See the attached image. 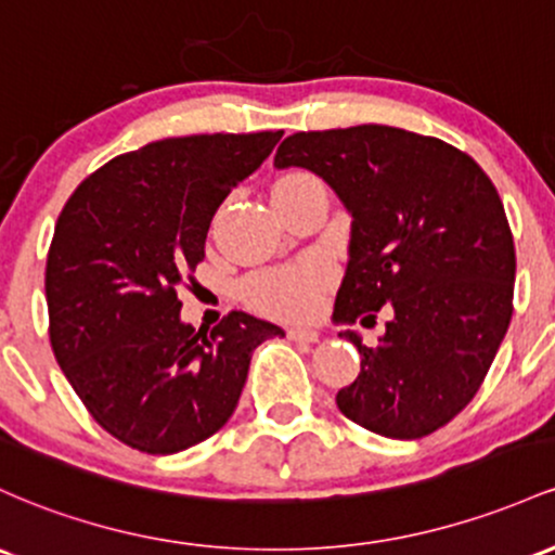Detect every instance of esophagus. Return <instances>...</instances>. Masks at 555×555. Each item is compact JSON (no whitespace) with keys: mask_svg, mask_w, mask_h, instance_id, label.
<instances>
[{"mask_svg":"<svg viewBox=\"0 0 555 555\" xmlns=\"http://www.w3.org/2000/svg\"><path fill=\"white\" fill-rule=\"evenodd\" d=\"M287 337L292 339V343L313 345V343H319L321 334L315 332V328H287Z\"/></svg>","mask_w":555,"mask_h":555,"instance_id":"1","label":"esophagus"}]
</instances>
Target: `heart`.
<instances>
[{"label": "heart", "mask_w": 555, "mask_h": 555, "mask_svg": "<svg viewBox=\"0 0 555 555\" xmlns=\"http://www.w3.org/2000/svg\"><path fill=\"white\" fill-rule=\"evenodd\" d=\"M302 184H321L308 173L284 176L273 189H292ZM328 273L319 263H295L249 282L247 297L255 308L279 319H308L324 302Z\"/></svg>", "instance_id": "heart-1"}]
</instances>
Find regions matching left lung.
I'll list each match as a JSON object with an SVG mask.
<instances>
[{"label": "left lung", "mask_w": 555, "mask_h": 555, "mask_svg": "<svg viewBox=\"0 0 555 555\" xmlns=\"http://www.w3.org/2000/svg\"><path fill=\"white\" fill-rule=\"evenodd\" d=\"M273 166L313 170L352 216L334 321L392 315L376 347L339 332L361 374L337 408L395 440L446 426L477 395L514 313V236L490 176L442 139L376 124L292 133Z\"/></svg>", "instance_id": "8db88e82"}]
</instances>
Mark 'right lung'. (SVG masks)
<instances>
[{"instance_id":"add662e5","label":"right lung","mask_w":555,"mask_h":555,"mask_svg":"<svg viewBox=\"0 0 555 555\" xmlns=\"http://www.w3.org/2000/svg\"><path fill=\"white\" fill-rule=\"evenodd\" d=\"M282 133L150 142L94 170L60 212L44 279L54 358L129 448L170 455L208 440L240 403L255 347L284 337L242 310L210 334L179 315L218 205Z\"/></svg>"}]
</instances>
